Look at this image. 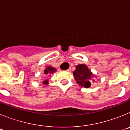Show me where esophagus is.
I'll return each instance as SVG.
<instances>
[{
	"label": "esophagus",
	"mask_w": 130,
	"mask_h": 130,
	"mask_svg": "<svg viewBox=\"0 0 130 130\" xmlns=\"http://www.w3.org/2000/svg\"><path fill=\"white\" fill-rule=\"evenodd\" d=\"M71 70H71V68H70L68 69V70H67L68 72H71Z\"/></svg>",
	"instance_id": "1"
}]
</instances>
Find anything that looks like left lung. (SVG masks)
I'll return each mask as SVG.
<instances>
[{"mask_svg":"<svg viewBox=\"0 0 130 130\" xmlns=\"http://www.w3.org/2000/svg\"><path fill=\"white\" fill-rule=\"evenodd\" d=\"M73 75L75 81L79 86L85 88H89L90 87L91 79L94 75L85 64L77 65L75 70L73 72ZM94 81V80H93Z\"/></svg>","mask_w":130,"mask_h":130,"instance_id":"left-lung-1","label":"left lung"}]
</instances>
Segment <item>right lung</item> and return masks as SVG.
I'll return each mask as SVG.
<instances>
[{"instance_id": "obj_1", "label": "right lung", "mask_w": 130, "mask_h": 130, "mask_svg": "<svg viewBox=\"0 0 130 130\" xmlns=\"http://www.w3.org/2000/svg\"><path fill=\"white\" fill-rule=\"evenodd\" d=\"M55 72H56V69L55 68L52 67V66H47L44 70V74L48 75L49 74H53ZM43 83L47 85L48 83V80H45Z\"/></svg>"}]
</instances>
